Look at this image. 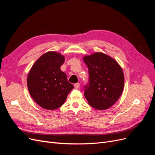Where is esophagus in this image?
Instances as JSON below:
<instances>
[{
    "label": "esophagus",
    "mask_w": 155,
    "mask_h": 155,
    "mask_svg": "<svg viewBox=\"0 0 155 155\" xmlns=\"http://www.w3.org/2000/svg\"><path fill=\"white\" fill-rule=\"evenodd\" d=\"M79 87H80V84H79V83L74 84V87L76 88H79Z\"/></svg>",
    "instance_id": "34e87169"
}]
</instances>
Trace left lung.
<instances>
[{"label":"left lung","mask_w":155,"mask_h":155,"mask_svg":"<svg viewBox=\"0 0 155 155\" xmlns=\"http://www.w3.org/2000/svg\"><path fill=\"white\" fill-rule=\"evenodd\" d=\"M88 68L90 83L84 94L91 107L108 109L118 101L124 88L122 68L109 55L97 51L83 57Z\"/></svg>","instance_id":"obj_1"}]
</instances>
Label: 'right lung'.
Masks as SVG:
<instances>
[{"label":"right lung","instance_id":"right-lung-1","mask_svg":"<svg viewBox=\"0 0 155 155\" xmlns=\"http://www.w3.org/2000/svg\"><path fill=\"white\" fill-rule=\"evenodd\" d=\"M65 56L49 51L42 55L33 64L27 76L30 94L36 104L46 110L62 106L74 85L60 69Z\"/></svg>","mask_w":155,"mask_h":155}]
</instances>
